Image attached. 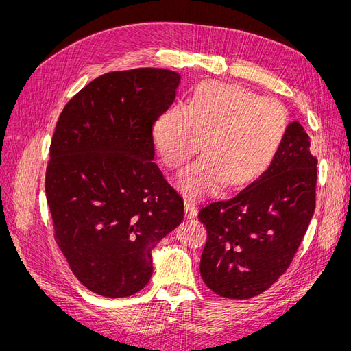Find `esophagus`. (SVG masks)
<instances>
[{
  "instance_id": "1",
  "label": "esophagus",
  "mask_w": 351,
  "mask_h": 351,
  "mask_svg": "<svg viewBox=\"0 0 351 351\" xmlns=\"http://www.w3.org/2000/svg\"><path fill=\"white\" fill-rule=\"evenodd\" d=\"M184 212H186V218H196L197 217V205L192 200H186L184 202Z\"/></svg>"
}]
</instances>
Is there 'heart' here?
Segmentation results:
<instances>
[{
	"label": "heart",
	"mask_w": 351,
	"mask_h": 351,
	"mask_svg": "<svg viewBox=\"0 0 351 351\" xmlns=\"http://www.w3.org/2000/svg\"><path fill=\"white\" fill-rule=\"evenodd\" d=\"M289 129L281 102L234 83L204 82L186 108L174 105L156 120L154 142L164 162L182 168L200 147L205 155L180 176L192 197L215 193L227 183L241 186L261 176L278 152Z\"/></svg>",
	"instance_id": "heart-1"
}]
</instances>
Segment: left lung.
Wrapping results in <instances>:
<instances>
[{
  "label": "left lung",
  "mask_w": 351,
  "mask_h": 351,
  "mask_svg": "<svg viewBox=\"0 0 351 351\" xmlns=\"http://www.w3.org/2000/svg\"><path fill=\"white\" fill-rule=\"evenodd\" d=\"M316 165L311 137L293 121L269 167L253 183L200 209L208 231L200 275L212 291L250 299L287 271L315 212Z\"/></svg>",
  "instance_id": "8db88e82"
}]
</instances>
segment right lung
I'll list each match as a JSON object with an SVG mask.
<instances>
[{
	"label": "right lung",
	"instance_id": "1",
	"mask_svg": "<svg viewBox=\"0 0 351 351\" xmlns=\"http://www.w3.org/2000/svg\"><path fill=\"white\" fill-rule=\"evenodd\" d=\"M180 74H102L62 110L45 192L56 241L76 278L104 297H129L152 277V250L184 217L183 199L154 162L152 127Z\"/></svg>",
	"mask_w": 351,
	"mask_h": 351
}]
</instances>
